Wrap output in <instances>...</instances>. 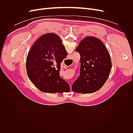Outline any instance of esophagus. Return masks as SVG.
Returning a JSON list of instances; mask_svg holds the SVG:
<instances>
[{
  "label": "esophagus",
  "mask_w": 133,
  "mask_h": 133,
  "mask_svg": "<svg viewBox=\"0 0 133 133\" xmlns=\"http://www.w3.org/2000/svg\"><path fill=\"white\" fill-rule=\"evenodd\" d=\"M70 87H71V85H70Z\"/></svg>",
  "instance_id": "esophagus-1"
}]
</instances>
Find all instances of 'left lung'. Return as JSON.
<instances>
[{
    "label": "left lung",
    "instance_id": "8db88e82",
    "mask_svg": "<svg viewBox=\"0 0 133 133\" xmlns=\"http://www.w3.org/2000/svg\"><path fill=\"white\" fill-rule=\"evenodd\" d=\"M75 51L80 55V71L71 87L79 93H92L99 90L107 80L111 69L109 51L100 39L88 37L80 42Z\"/></svg>",
    "mask_w": 133,
    "mask_h": 133
}]
</instances>
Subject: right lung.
<instances>
[{
  "label": "right lung",
  "mask_w": 133,
  "mask_h": 133,
  "mask_svg": "<svg viewBox=\"0 0 133 133\" xmlns=\"http://www.w3.org/2000/svg\"><path fill=\"white\" fill-rule=\"evenodd\" d=\"M68 53L58 35L53 33L41 36L28 54L26 68L34 85L43 92L55 93L70 91V86L60 77L61 63Z\"/></svg>",
  "instance_id": "right-lung-1"
}]
</instances>
